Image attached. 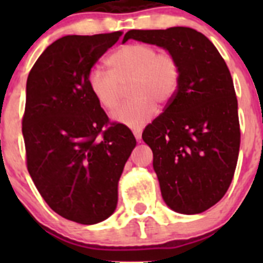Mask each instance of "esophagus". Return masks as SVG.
<instances>
[{"instance_id": "34e87169", "label": "esophagus", "mask_w": 263, "mask_h": 263, "mask_svg": "<svg viewBox=\"0 0 263 263\" xmlns=\"http://www.w3.org/2000/svg\"><path fill=\"white\" fill-rule=\"evenodd\" d=\"M133 134H134V137H136L137 141L139 142V141H141V137H142V129H134Z\"/></svg>"}]
</instances>
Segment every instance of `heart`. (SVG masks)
I'll return each mask as SVG.
<instances>
[{"label":"heart","mask_w":263,"mask_h":263,"mask_svg":"<svg viewBox=\"0 0 263 263\" xmlns=\"http://www.w3.org/2000/svg\"><path fill=\"white\" fill-rule=\"evenodd\" d=\"M106 63L110 71L92 69L88 87L100 105L113 110L120 104L124 87L132 83L129 93L133 99L111 115L120 124L142 127L155 116L157 104L168 105L178 92L182 68L168 51H159L146 43H132L110 53Z\"/></svg>","instance_id":"obj_1"}]
</instances>
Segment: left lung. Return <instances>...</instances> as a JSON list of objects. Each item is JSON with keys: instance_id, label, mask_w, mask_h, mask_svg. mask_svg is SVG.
Masks as SVG:
<instances>
[{"instance_id": "obj_1", "label": "left lung", "mask_w": 263, "mask_h": 263, "mask_svg": "<svg viewBox=\"0 0 263 263\" xmlns=\"http://www.w3.org/2000/svg\"><path fill=\"white\" fill-rule=\"evenodd\" d=\"M127 39L157 45L180 63L178 92L145 127L164 203L201 213L227 194L236 171L241 133L233 80L212 42L190 27L130 30Z\"/></svg>"}]
</instances>
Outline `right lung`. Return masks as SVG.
<instances>
[{
  "label": "right lung",
  "mask_w": 263,
  "mask_h": 263,
  "mask_svg": "<svg viewBox=\"0 0 263 263\" xmlns=\"http://www.w3.org/2000/svg\"><path fill=\"white\" fill-rule=\"evenodd\" d=\"M121 35L63 36L27 78V170L51 210L79 224H97L115 212L118 180L137 143L126 125L109 121L88 87L92 67Z\"/></svg>",
  "instance_id": "1"
}]
</instances>
